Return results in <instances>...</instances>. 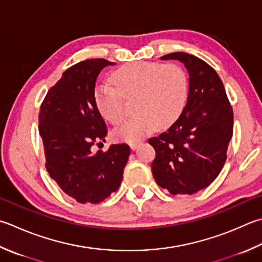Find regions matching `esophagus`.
<instances>
[{"label":"esophagus","instance_id":"esophagus-1","mask_svg":"<svg viewBox=\"0 0 262 262\" xmlns=\"http://www.w3.org/2000/svg\"><path fill=\"white\" fill-rule=\"evenodd\" d=\"M142 142H140V141H137V142H132V143H129V146H130V148L132 150H136V148L138 147V145L141 144Z\"/></svg>","mask_w":262,"mask_h":262}]
</instances>
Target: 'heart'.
<instances>
[{
  "instance_id": "heart-1",
  "label": "heart",
  "mask_w": 262,
  "mask_h": 262,
  "mask_svg": "<svg viewBox=\"0 0 262 262\" xmlns=\"http://www.w3.org/2000/svg\"><path fill=\"white\" fill-rule=\"evenodd\" d=\"M111 83H99L94 90L95 104L100 114L111 124L125 118L124 97L136 96L134 111L115 130L117 140L135 142L175 122L186 105L188 77L181 66L135 61L117 69Z\"/></svg>"
}]
</instances>
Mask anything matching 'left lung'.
<instances>
[{"label": "left lung", "mask_w": 262, "mask_h": 262, "mask_svg": "<svg viewBox=\"0 0 262 262\" xmlns=\"http://www.w3.org/2000/svg\"><path fill=\"white\" fill-rule=\"evenodd\" d=\"M161 60H177L188 73V96L181 117L148 143L155 147L152 173L157 184L172 195L208 187L226 161L233 135V109L223 81L203 60L173 52Z\"/></svg>", "instance_id": "1"}]
</instances>
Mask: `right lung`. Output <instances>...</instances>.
<instances>
[{
  "instance_id": "add662e5",
  "label": "right lung",
  "mask_w": 262,
  "mask_h": 262,
  "mask_svg": "<svg viewBox=\"0 0 262 262\" xmlns=\"http://www.w3.org/2000/svg\"><path fill=\"white\" fill-rule=\"evenodd\" d=\"M114 64L90 59L70 67L40 105L38 129L46 170L79 203H99L116 192L130 155L127 144H112L95 155L91 148L95 142H104L107 133L95 104V81L104 67Z\"/></svg>"
}]
</instances>
